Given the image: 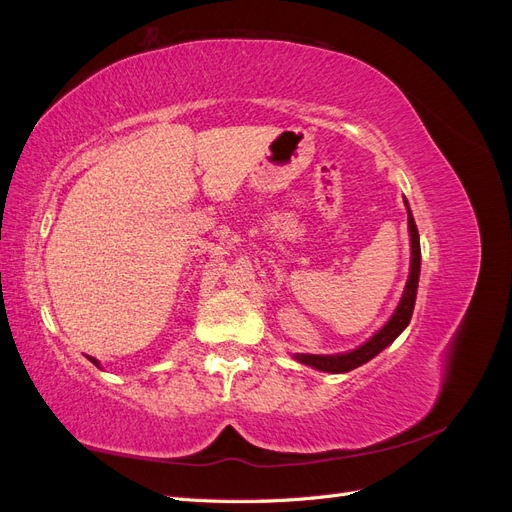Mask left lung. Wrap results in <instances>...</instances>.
I'll return each instance as SVG.
<instances>
[{
  "label": "left lung",
  "instance_id": "obj_1",
  "mask_svg": "<svg viewBox=\"0 0 512 512\" xmlns=\"http://www.w3.org/2000/svg\"><path fill=\"white\" fill-rule=\"evenodd\" d=\"M408 207V203H406ZM408 228H410V239H412V267H410V277L404 290V297H401L395 314L391 320L384 324V327L365 342L361 348H356L346 354H329V356H320V354H294V359L312 365L320 371H331V374H344V371H352L359 365L367 363L369 359H374L376 354H380L386 346L395 342V337L408 327V322L414 312V301H416V288H418V273H421V243H418V230L412 218V211L408 207Z\"/></svg>",
  "mask_w": 512,
  "mask_h": 512
}]
</instances>
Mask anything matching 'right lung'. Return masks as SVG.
I'll list each match as a JSON object with an SVG mask.
<instances>
[{
  "label": "right lung",
  "instance_id": "right-lung-1",
  "mask_svg": "<svg viewBox=\"0 0 512 512\" xmlns=\"http://www.w3.org/2000/svg\"><path fill=\"white\" fill-rule=\"evenodd\" d=\"M89 361H91V363H96V359H91V356H89ZM96 365H98V363H96Z\"/></svg>",
  "mask_w": 512,
  "mask_h": 512
}]
</instances>
